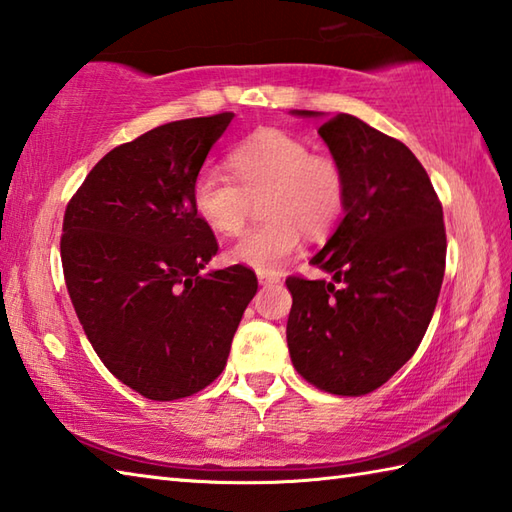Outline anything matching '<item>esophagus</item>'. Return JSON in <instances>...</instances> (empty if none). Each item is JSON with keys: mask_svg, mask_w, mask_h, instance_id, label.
I'll use <instances>...</instances> for the list:
<instances>
[{"mask_svg": "<svg viewBox=\"0 0 512 512\" xmlns=\"http://www.w3.org/2000/svg\"><path fill=\"white\" fill-rule=\"evenodd\" d=\"M257 280H259V284H262V286H273V284H277V282H282V277L277 275V273H264V271H259V273H257Z\"/></svg>", "mask_w": 512, "mask_h": 512, "instance_id": "obj_1", "label": "esophagus"}]
</instances>
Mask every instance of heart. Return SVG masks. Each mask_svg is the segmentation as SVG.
Segmentation results:
<instances>
[{
  "label": "heart",
  "mask_w": 512,
  "mask_h": 512,
  "mask_svg": "<svg viewBox=\"0 0 512 512\" xmlns=\"http://www.w3.org/2000/svg\"><path fill=\"white\" fill-rule=\"evenodd\" d=\"M232 176L203 167L192 181L194 212L219 235L244 230L253 201L262 199V226L230 248V259L273 273L302 248V232L320 237L340 219L345 174L327 154H313L300 136L262 127L232 147Z\"/></svg>",
  "instance_id": "1"
}]
</instances>
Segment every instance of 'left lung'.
<instances>
[{
	"mask_svg": "<svg viewBox=\"0 0 512 512\" xmlns=\"http://www.w3.org/2000/svg\"><path fill=\"white\" fill-rule=\"evenodd\" d=\"M318 132L345 174V219L311 259L331 282L286 277V342L306 383L365 396L414 356L432 320L448 248L443 208L401 141L349 114Z\"/></svg>",
	"mask_w": 512,
	"mask_h": 512,
	"instance_id": "left-lung-1",
	"label": "left lung"
}]
</instances>
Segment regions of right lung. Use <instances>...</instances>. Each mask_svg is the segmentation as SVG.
Returning <instances> with one entry per match:
<instances>
[{
    "label": "right lung",
    "mask_w": 512,
    "mask_h": 512,
    "mask_svg": "<svg viewBox=\"0 0 512 512\" xmlns=\"http://www.w3.org/2000/svg\"><path fill=\"white\" fill-rule=\"evenodd\" d=\"M232 111L154 127L94 165L64 210L60 257L73 309L105 367L150 401L201 392L226 367L257 277L201 275L219 244L192 181Z\"/></svg>",
    "instance_id": "obj_1"
}]
</instances>
